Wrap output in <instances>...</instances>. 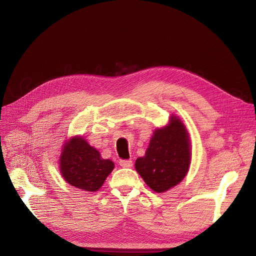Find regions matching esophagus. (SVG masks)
<instances>
[{"label":"esophagus","instance_id":"1","mask_svg":"<svg viewBox=\"0 0 256 256\" xmlns=\"http://www.w3.org/2000/svg\"><path fill=\"white\" fill-rule=\"evenodd\" d=\"M120 166L122 168H131L132 166V161L128 159H122L120 161Z\"/></svg>","mask_w":256,"mask_h":256}]
</instances>
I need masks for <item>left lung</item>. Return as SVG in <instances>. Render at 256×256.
Segmentation results:
<instances>
[{"mask_svg": "<svg viewBox=\"0 0 256 256\" xmlns=\"http://www.w3.org/2000/svg\"><path fill=\"white\" fill-rule=\"evenodd\" d=\"M190 161L188 132L172 116L168 127L154 130L145 156L136 161V170L150 189L160 193L184 180Z\"/></svg>", "mask_w": 256, "mask_h": 256, "instance_id": "obj_1", "label": "left lung"}]
</instances>
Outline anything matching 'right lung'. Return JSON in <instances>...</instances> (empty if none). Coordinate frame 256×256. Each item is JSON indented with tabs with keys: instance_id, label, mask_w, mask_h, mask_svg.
Returning a JSON list of instances; mask_svg holds the SVG:
<instances>
[{
	"instance_id": "obj_1",
	"label": "right lung",
	"mask_w": 256,
	"mask_h": 256,
	"mask_svg": "<svg viewBox=\"0 0 256 256\" xmlns=\"http://www.w3.org/2000/svg\"><path fill=\"white\" fill-rule=\"evenodd\" d=\"M60 173L64 180L84 191H97L104 184L114 164L100 154L83 138H72L64 146L60 156Z\"/></svg>"
}]
</instances>
